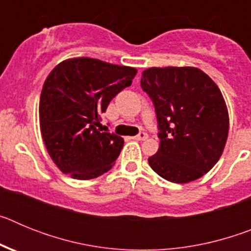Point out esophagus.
I'll return each instance as SVG.
<instances>
[{
  "label": "esophagus",
  "instance_id": "obj_1",
  "mask_svg": "<svg viewBox=\"0 0 251 251\" xmlns=\"http://www.w3.org/2000/svg\"><path fill=\"white\" fill-rule=\"evenodd\" d=\"M134 139H137V141H146V139L148 138V134L146 132H141L139 134H137V136L133 137Z\"/></svg>",
  "mask_w": 251,
  "mask_h": 251
}]
</instances>
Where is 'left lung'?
Segmentation results:
<instances>
[{
    "label": "left lung",
    "mask_w": 251,
    "mask_h": 251,
    "mask_svg": "<svg viewBox=\"0 0 251 251\" xmlns=\"http://www.w3.org/2000/svg\"><path fill=\"white\" fill-rule=\"evenodd\" d=\"M142 89L153 104L159 148L148 158L162 178L187 183L200 178L220 159L229 133V114L219 86L200 69L150 68Z\"/></svg>",
    "instance_id": "obj_1"
}]
</instances>
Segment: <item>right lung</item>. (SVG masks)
Masks as SVG:
<instances>
[{"mask_svg":"<svg viewBox=\"0 0 251 251\" xmlns=\"http://www.w3.org/2000/svg\"><path fill=\"white\" fill-rule=\"evenodd\" d=\"M137 70L92 57L61 61L46 77L40 97V129L55 165L77 179H92L114 165L124 141L99 129L100 114Z\"/></svg>","mask_w":251,"mask_h":251,"instance_id":"1","label":"right lung"}]
</instances>
